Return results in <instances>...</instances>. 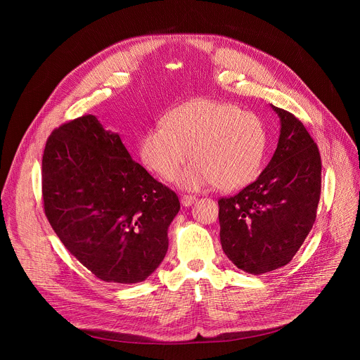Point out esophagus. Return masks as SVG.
Segmentation results:
<instances>
[{
  "mask_svg": "<svg viewBox=\"0 0 360 360\" xmlns=\"http://www.w3.org/2000/svg\"><path fill=\"white\" fill-rule=\"evenodd\" d=\"M195 201H197V198H195L194 195H182V197H181V202H182V205H185V207L193 205Z\"/></svg>",
  "mask_w": 360,
  "mask_h": 360,
  "instance_id": "esophagus-1",
  "label": "esophagus"
}]
</instances>
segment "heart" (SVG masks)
Returning <instances> with one entry per match:
<instances>
[{
  "mask_svg": "<svg viewBox=\"0 0 360 360\" xmlns=\"http://www.w3.org/2000/svg\"><path fill=\"white\" fill-rule=\"evenodd\" d=\"M269 134L262 121L228 102L197 99L167 112L163 125L148 129L140 143L144 165L172 181L190 158L181 186L212 185L235 191L254 182L267 159Z\"/></svg>",
  "mask_w": 360,
  "mask_h": 360,
  "instance_id": "b5f03b06",
  "label": "heart"
}]
</instances>
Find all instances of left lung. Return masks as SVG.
Returning <instances> with one entry per match:
<instances>
[{
	"label": "left lung",
	"mask_w": 360,
	"mask_h": 360,
	"mask_svg": "<svg viewBox=\"0 0 360 360\" xmlns=\"http://www.w3.org/2000/svg\"><path fill=\"white\" fill-rule=\"evenodd\" d=\"M271 109L280 118V137L270 163L236 195L219 200L223 252L250 274L292 261L315 223L321 194L316 144L293 113Z\"/></svg>",
	"instance_id": "1"
}]
</instances>
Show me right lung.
<instances>
[{
    "mask_svg": "<svg viewBox=\"0 0 360 360\" xmlns=\"http://www.w3.org/2000/svg\"><path fill=\"white\" fill-rule=\"evenodd\" d=\"M45 214L98 278L146 280L163 261L178 195L131 159L117 132L84 115L52 131L42 158Z\"/></svg>",
    "mask_w": 360,
    "mask_h": 360,
    "instance_id": "obj_1",
    "label": "right lung"
}]
</instances>
